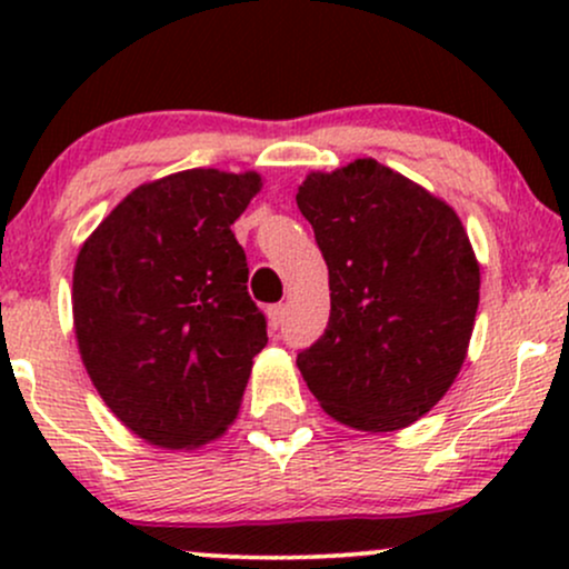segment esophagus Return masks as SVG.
Returning a JSON list of instances; mask_svg holds the SVG:
<instances>
[{
    "label": "esophagus",
    "mask_w": 569,
    "mask_h": 569,
    "mask_svg": "<svg viewBox=\"0 0 569 569\" xmlns=\"http://www.w3.org/2000/svg\"><path fill=\"white\" fill-rule=\"evenodd\" d=\"M283 318H286V307L283 305H272V307H267V321H270V329L276 331L280 323H283Z\"/></svg>",
    "instance_id": "esophagus-1"
}]
</instances>
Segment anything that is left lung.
<instances>
[{"label":"left lung","mask_w":569,"mask_h":569,"mask_svg":"<svg viewBox=\"0 0 569 569\" xmlns=\"http://www.w3.org/2000/svg\"><path fill=\"white\" fill-rule=\"evenodd\" d=\"M329 267L331 316L297 356L342 426L390 433L460 375L479 310V259L452 206L375 158L312 171L297 189Z\"/></svg>","instance_id":"left-lung-1"}]
</instances>
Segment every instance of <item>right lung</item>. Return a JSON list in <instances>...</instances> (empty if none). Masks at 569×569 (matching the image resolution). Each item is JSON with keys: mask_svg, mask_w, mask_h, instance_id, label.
Segmentation results:
<instances>
[{"mask_svg": "<svg viewBox=\"0 0 569 569\" xmlns=\"http://www.w3.org/2000/svg\"><path fill=\"white\" fill-rule=\"evenodd\" d=\"M262 176L192 168L136 187L84 240L71 312L90 382L152 447L198 449L238 417L267 321L230 227Z\"/></svg>", "mask_w": 569, "mask_h": 569, "instance_id": "obj_1", "label": "right lung"}]
</instances>
